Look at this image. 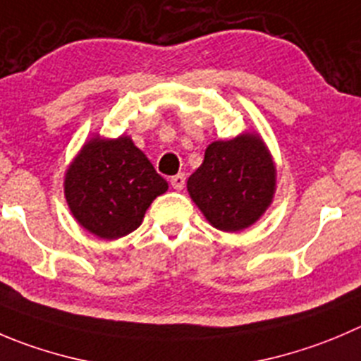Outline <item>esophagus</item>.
Instances as JSON below:
<instances>
[{
    "label": "esophagus",
    "instance_id": "1",
    "mask_svg": "<svg viewBox=\"0 0 361 361\" xmlns=\"http://www.w3.org/2000/svg\"><path fill=\"white\" fill-rule=\"evenodd\" d=\"M170 183H171V186H173V190L183 191L184 186H186V175H184V173L173 175V177L170 178Z\"/></svg>",
    "mask_w": 361,
    "mask_h": 361
}]
</instances>
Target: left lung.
Wrapping results in <instances>:
<instances>
[{
    "instance_id": "8db88e82",
    "label": "left lung",
    "mask_w": 361,
    "mask_h": 361,
    "mask_svg": "<svg viewBox=\"0 0 361 361\" xmlns=\"http://www.w3.org/2000/svg\"><path fill=\"white\" fill-rule=\"evenodd\" d=\"M276 164L262 136L243 133L205 149L204 163L188 178V193L214 228L241 232L273 204Z\"/></svg>"
}]
</instances>
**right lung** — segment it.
<instances>
[{
	"mask_svg": "<svg viewBox=\"0 0 361 361\" xmlns=\"http://www.w3.org/2000/svg\"><path fill=\"white\" fill-rule=\"evenodd\" d=\"M168 183L131 136L95 135L67 166L63 193L72 216L99 239L113 241L138 228Z\"/></svg>",
	"mask_w": 361,
	"mask_h": 361,
	"instance_id": "add662e5",
	"label": "right lung"
}]
</instances>
